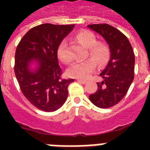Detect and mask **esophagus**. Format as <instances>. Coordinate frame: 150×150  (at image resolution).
Wrapping results in <instances>:
<instances>
[{"mask_svg": "<svg viewBox=\"0 0 150 150\" xmlns=\"http://www.w3.org/2000/svg\"><path fill=\"white\" fill-rule=\"evenodd\" d=\"M78 82H80V83H82V84H85V83H86V80H82V79H78Z\"/></svg>", "mask_w": 150, "mask_h": 150, "instance_id": "34e87169", "label": "esophagus"}]
</instances>
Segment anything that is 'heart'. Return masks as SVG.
I'll return each instance as SVG.
<instances>
[{
    "mask_svg": "<svg viewBox=\"0 0 150 150\" xmlns=\"http://www.w3.org/2000/svg\"><path fill=\"white\" fill-rule=\"evenodd\" d=\"M76 39L89 48V56L93 58L99 64H103L109 59V47L103 42H97L96 36L92 32L89 30L80 31L76 35ZM57 54L59 60L63 63L69 64L72 61V56L68 50V41L65 39L59 43L57 49ZM93 59L89 58L75 62L68 69V75L80 79H87L96 68V62Z\"/></svg>",
    "mask_w": 150,
    "mask_h": 150,
    "instance_id": "b5f03b06",
    "label": "heart"
}]
</instances>
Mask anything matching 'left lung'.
Masks as SVG:
<instances>
[{
	"label": "left lung",
	"instance_id": "obj_1",
	"mask_svg": "<svg viewBox=\"0 0 150 150\" xmlns=\"http://www.w3.org/2000/svg\"><path fill=\"white\" fill-rule=\"evenodd\" d=\"M88 27L106 40L110 51L109 62L100 75L103 80L96 82L98 89L89 100L97 107L109 108L125 97L134 79L135 54L128 39L116 28L108 24Z\"/></svg>",
	"mask_w": 150,
	"mask_h": 150
}]
</instances>
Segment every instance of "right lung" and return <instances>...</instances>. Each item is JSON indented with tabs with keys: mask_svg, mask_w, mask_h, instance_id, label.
I'll use <instances>...</instances> for the list:
<instances>
[{
	"mask_svg": "<svg viewBox=\"0 0 150 150\" xmlns=\"http://www.w3.org/2000/svg\"><path fill=\"white\" fill-rule=\"evenodd\" d=\"M75 25L42 24L29 29L21 39L15 55V74L25 97L45 112L58 110L68 98V87L74 79L62 78L57 49ZM38 61L35 72L29 69Z\"/></svg>",
	"mask_w": 150,
	"mask_h": 150,
	"instance_id": "add662e5",
	"label": "right lung"
}]
</instances>
